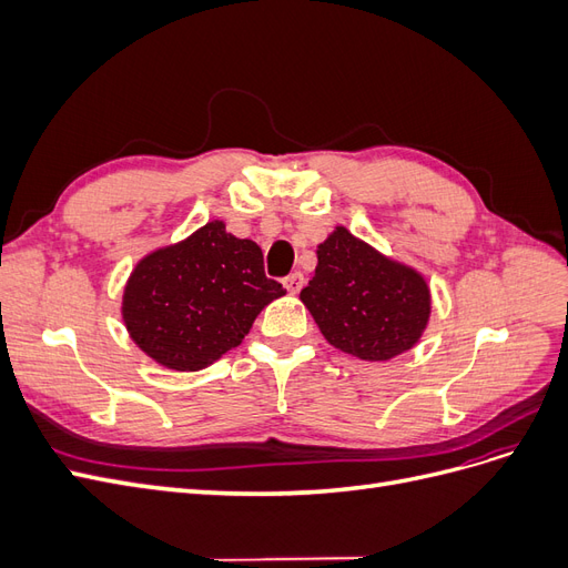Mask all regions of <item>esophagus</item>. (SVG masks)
Segmentation results:
<instances>
[{
    "label": "esophagus",
    "mask_w": 568,
    "mask_h": 568,
    "mask_svg": "<svg viewBox=\"0 0 568 568\" xmlns=\"http://www.w3.org/2000/svg\"><path fill=\"white\" fill-rule=\"evenodd\" d=\"M303 284H305V277H303L301 272H291L288 277H284V286H286L288 294H298V291L303 288Z\"/></svg>",
    "instance_id": "34e87169"
}]
</instances>
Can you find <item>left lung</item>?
Wrapping results in <instances>:
<instances>
[{
    "mask_svg": "<svg viewBox=\"0 0 568 568\" xmlns=\"http://www.w3.org/2000/svg\"><path fill=\"white\" fill-rule=\"evenodd\" d=\"M301 301L334 348L372 363L415 346L432 313L422 274L388 261L346 227L317 246L315 277Z\"/></svg>",
    "mask_w": 568,
    "mask_h": 568,
    "instance_id": "1",
    "label": "left lung"
}]
</instances>
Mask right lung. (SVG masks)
<instances>
[{
	"mask_svg": "<svg viewBox=\"0 0 568 568\" xmlns=\"http://www.w3.org/2000/svg\"><path fill=\"white\" fill-rule=\"evenodd\" d=\"M284 294L280 282L265 277L261 246L227 234L225 222L215 220L134 267L123 320L156 363L196 372L236 348L263 307Z\"/></svg>",
	"mask_w": 568,
	"mask_h": 568,
	"instance_id": "add662e5",
	"label": "right lung"
}]
</instances>
